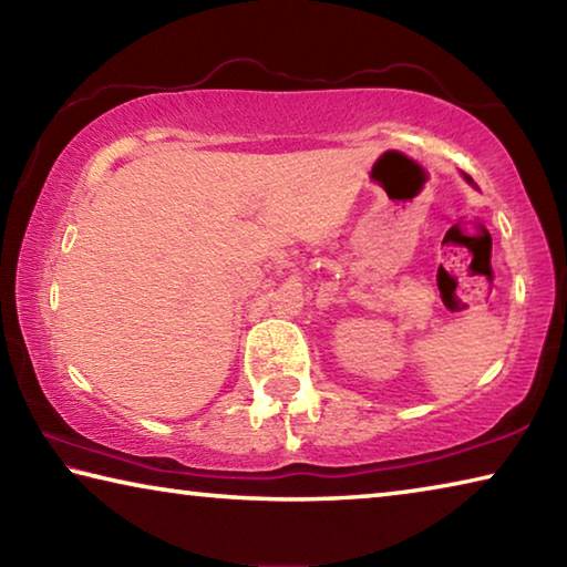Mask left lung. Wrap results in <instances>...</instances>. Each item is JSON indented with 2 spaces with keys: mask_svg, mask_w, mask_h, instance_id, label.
Returning a JSON list of instances; mask_svg holds the SVG:
<instances>
[{
  "mask_svg": "<svg viewBox=\"0 0 567 567\" xmlns=\"http://www.w3.org/2000/svg\"><path fill=\"white\" fill-rule=\"evenodd\" d=\"M465 179H467V182H473V179H470V175H465Z\"/></svg>",
  "mask_w": 567,
  "mask_h": 567,
  "instance_id": "1",
  "label": "left lung"
}]
</instances>
